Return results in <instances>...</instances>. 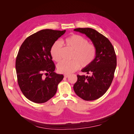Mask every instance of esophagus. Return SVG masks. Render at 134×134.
<instances>
[{
    "label": "esophagus",
    "instance_id": "esophagus-1",
    "mask_svg": "<svg viewBox=\"0 0 134 134\" xmlns=\"http://www.w3.org/2000/svg\"><path fill=\"white\" fill-rule=\"evenodd\" d=\"M70 74H64V77L65 78H68V77L69 76Z\"/></svg>",
    "mask_w": 134,
    "mask_h": 134
}]
</instances>
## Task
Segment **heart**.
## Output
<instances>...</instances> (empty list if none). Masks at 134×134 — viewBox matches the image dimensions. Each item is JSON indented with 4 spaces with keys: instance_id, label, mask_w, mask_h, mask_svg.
<instances>
[{
    "instance_id": "obj_1",
    "label": "heart",
    "mask_w": 134,
    "mask_h": 134,
    "mask_svg": "<svg viewBox=\"0 0 134 134\" xmlns=\"http://www.w3.org/2000/svg\"><path fill=\"white\" fill-rule=\"evenodd\" d=\"M65 45L72 51V60L63 61L58 64V70L60 72L70 74L78 69L80 65L87 67L93 62L96 55V48L94 44L88 43V40L78 35H72L65 40ZM62 44L56 41L52 44L50 54L52 58L56 62L62 59Z\"/></svg>"
}]
</instances>
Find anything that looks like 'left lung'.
<instances>
[{"instance_id":"1","label":"left lung","mask_w":134,"mask_h":134,"mask_svg":"<svg viewBox=\"0 0 134 134\" xmlns=\"http://www.w3.org/2000/svg\"><path fill=\"white\" fill-rule=\"evenodd\" d=\"M74 31L86 35L96 48L94 60L81 70L91 76L77 75L78 80L74 85V91L85 100H96L107 92L114 77L117 65L114 48L107 38L94 29L78 28Z\"/></svg>"}]
</instances>
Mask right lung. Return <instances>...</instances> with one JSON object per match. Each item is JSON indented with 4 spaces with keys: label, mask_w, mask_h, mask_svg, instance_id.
I'll return each mask as SVG.
<instances>
[{
    "label": "right lung",
    "mask_w": 134,
    "mask_h": 134,
    "mask_svg": "<svg viewBox=\"0 0 134 134\" xmlns=\"http://www.w3.org/2000/svg\"><path fill=\"white\" fill-rule=\"evenodd\" d=\"M65 31L41 30L28 37L20 47L15 61L18 83L24 96L32 102H47L55 96L63 79V75L54 72L50 50Z\"/></svg>",
    "instance_id": "1"
}]
</instances>
